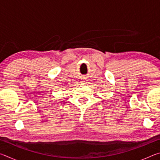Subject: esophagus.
<instances>
[{"mask_svg":"<svg viewBox=\"0 0 160 160\" xmlns=\"http://www.w3.org/2000/svg\"><path fill=\"white\" fill-rule=\"evenodd\" d=\"M86 81H87V80H86L85 79H82V81H81V82H82V84H85Z\"/></svg>","mask_w":160,"mask_h":160,"instance_id":"esophagus-1","label":"esophagus"}]
</instances>
